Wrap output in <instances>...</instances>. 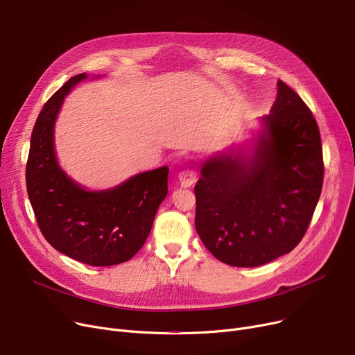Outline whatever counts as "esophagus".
<instances>
[{
	"instance_id": "34e87169",
	"label": "esophagus",
	"mask_w": 355,
	"mask_h": 355,
	"mask_svg": "<svg viewBox=\"0 0 355 355\" xmlns=\"http://www.w3.org/2000/svg\"><path fill=\"white\" fill-rule=\"evenodd\" d=\"M181 187H191L197 181V173L193 168H184L178 174Z\"/></svg>"
}]
</instances>
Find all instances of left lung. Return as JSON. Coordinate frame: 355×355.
Segmentation results:
<instances>
[{"mask_svg":"<svg viewBox=\"0 0 355 355\" xmlns=\"http://www.w3.org/2000/svg\"><path fill=\"white\" fill-rule=\"evenodd\" d=\"M252 157L220 153L201 165L196 228L208 251L232 267H258L302 240L317 207L324 162L315 118L278 81Z\"/></svg>","mask_w":355,"mask_h":355,"instance_id":"left-lung-1","label":"left lung"}]
</instances>
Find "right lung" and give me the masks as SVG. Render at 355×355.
Wrapping results in <instances>:
<instances>
[{"mask_svg":"<svg viewBox=\"0 0 355 355\" xmlns=\"http://www.w3.org/2000/svg\"><path fill=\"white\" fill-rule=\"evenodd\" d=\"M87 76L69 78L42 107L31 135L27 191L38 227L57 251L94 267L128 261L144 245L168 193V167L146 171L105 191H88L58 165L54 124L67 94Z\"/></svg>","mask_w":355,"mask_h":355,"instance_id":"add662e5","label":"right lung"}]
</instances>
